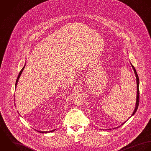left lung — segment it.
Here are the masks:
<instances>
[{"mask_svg": "<svg viewBox=\"0 0 151 151\" xmlns=\"http://www.w3.org/2000/svg\"><path fill=\"white\" fill-rule=\"evenodd\" d=\"M131 64V63H130ZM131 65H132V67L133 68V70H134V73H135V77H136V82H137V98H136V102H135V108H134V112H133V114H132V116H133L134 114H135V113L136 112V111H137V109H138V104H139V78H138V75H137V72H136V70H135V68L134 67V66L131 64ZM128 120V119H127ZM126 120V121H127ZM126 122H124V123H123L121 125H120L119 126H117V127H115V128H113V129H116L117 127H120V126H122V125H123ZM108 130H111V129H108Z\"/></svg>", "mask_w": 151, "mask_h": 151, "instance_id": "left-lung-1", "label": "left lung"}]
</instances>
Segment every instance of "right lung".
Masks as SVG:
<instances>
[{"label":"right lung","mask_w":151,"mask_h":151,"mask_svg":"<svg viewBox=\"0 0 151 151\" xmlns=\"http://www.w3.org/2000/svg\"><path fill=\"white\" fill-rule=\"evenodd\" d=\"M25 64H26V63H25V65H24V67L23 68H22V69L21 70V71L19 72V74H18V77H17V81H16V84H15V88H16V87H17V83H18V80H19V78H20V76H21V75L22 74V72H23V70H24V68L25 67ZM55 129H54V130H51V131H49V132H42V131H37L38 132H39V133H50V132H54V131H55Z\"/></svg>","instance_id":"1"}]
</instances>
